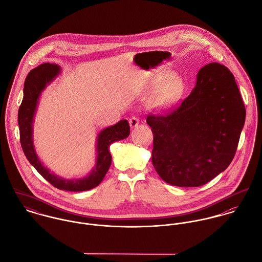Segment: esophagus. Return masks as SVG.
I'll return each instance as SVG.
<instances>
[{"instance_id": "obj_1", "label": "esophagus", "mask_w": 262, "mask_h": 262, "mask_svg": "<svg viewBox=\"0 0 262 262\" xmlns=\"http://www.w3.org/2000/svg\"><path fill=\"white\" fill-rule=\"evenodd\" d=\"M129 124H130V127H131V128H135V127H137L138 124H139V119H138L137 117H132V118H130V120H129Z\"/></svg>"}]
</instances>
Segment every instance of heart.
Listing matches in <instances>:
<instances>
[{"instance_id": "b5f03b06", "label": "heart", "mask_w": 262, "mask_h": 262, "mask_svg": "<svg viewBox=\"0 0 262 262\" xmlns=\"http://www.w3.org/2000/svg\"><path fill=\"white\" fill-rule=\"evenodd\" d=\"M185 92V84L179 76H173L160 86L150 100V107L154 110H164L181 100Z\"/></svg>"}]
</instances>
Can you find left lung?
<instances>
[{"label":"left lung","instance_id":"left-lung-1","mask_svg":"<svg viewBox=\"0 0 262 262\" xmlns=\"http://www.w3.org/2000/svg\"><path fill=\"white\" fill-rule=\"evenodd\" d=\"M245 116L232 73L217 62L205 66L180 106L146 119L156 172L176 187L206 185L233 160Z\"/></svg>","mask_w":262,"mask_h":262}]
</instances>
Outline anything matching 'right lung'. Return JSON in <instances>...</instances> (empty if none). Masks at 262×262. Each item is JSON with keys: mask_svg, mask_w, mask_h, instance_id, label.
Masks as SVG:
<instances>
[{"mask_svg": "<svg viewBox=\"0 0 262 262\" xmlns=\"http://www.w3.org/2000/svg\"><path fill=\"white\" fill-rule=\"evenodd\" d=\"M60 73V68L53 63H43L32 70L24 82V97L18 111L20 142L28 161L38 172L53 187L69 191H82L99 186L108 172L112 155L110 145L115 141L125 139L130 134L127 120H121L116 125L102 130L97 140V161L92 172L77 180H66L51 173L39 160L32 140V123L42 91Z\"/></svg>", "mask_w": 262, "mask_h": 262, "instance_id": "1", "label": "right lung"}]
</instances>
